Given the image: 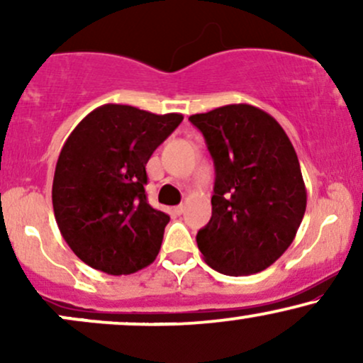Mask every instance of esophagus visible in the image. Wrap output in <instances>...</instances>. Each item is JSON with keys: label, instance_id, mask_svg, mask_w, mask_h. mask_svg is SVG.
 Here are the masks:
<instances>
[{"label": "esophagus", "instance_id": "34e87169", "mask_svg": "<svg viewBox=\"0 0 363 363\" xmlns=\"http://www.w3.org/2000/svg\"><path fill=\"white\" fill-rule=\"evenodd\" d=\"M184 210H186L184 205H179V206L174 208V211H176V215H182V213H184Z\"/></svg>", "mask_w": 363, "mask_h": 363}]
</instances>
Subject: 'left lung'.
Returning a JSON list of instances; mask_svg holds the SVG:
<instances>
[{"label":"left lung","instance_id":"1","mask_svg":"<svg viewBox=\"0 0 363 363\" xmlns=\"http://www.w3.org/2000/svg\"><path fill=\"white\" fill-rule=\"evenodd\" d=\"M215 164L211 218L196 235L206 264L228 277L272 266L294 242L307 205L301 164L268 112L230 104L189 118Z\"/></svg>","mask_w":363,"mask_h":363}]
</instances>
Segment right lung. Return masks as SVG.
I'll list each match as a JSON object with an SVG mask.
<instances>
[{
    "label": "right lung",
    "mask_w": 363,
    "mask_h": 363,
    "mask_svg": "<svg viewBox=\"0 0 363 363\" xmlns=\"http://www.w3.org/2000/svg\"><path fill=\"white\" fill-rule=\"evenodd\" d=\"M182 121L121 104L97 107L62 145L52 208L62 239L85 264L129 274L155 261L170 216L150 206L147 162Z\"/></svg>",
    "instance_id": "add662e5"
}]
</instances>
